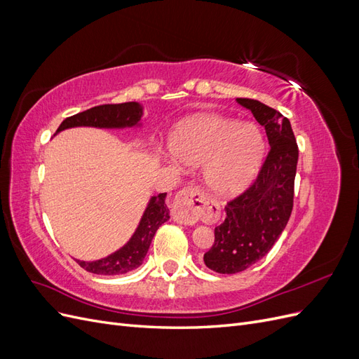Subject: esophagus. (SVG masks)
<instances>
[{
	"instance_id": "1",
	"label": "esophagus",
	"mask_w": 359,
	"mask_h": 359,
	"mask_svg": "<svg viewBox=\"0 0 359 359\" xmlns=\"http://www.w3.org/2000/svg\"><path fill=\"white\" fill-rule=\"evenodd\" d=\"M206 196L198 186H189L182 189L173 202L172 215L173 220L181 224H196L202 212L206 210Z\"/></svg>"
}]
</instances>
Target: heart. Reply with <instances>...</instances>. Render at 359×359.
Segmentation results:
<instances>
[{
    "instance_id": "b5f03b06",
    "label": "heart",
    "mask_w": 359,
    "mask_h": 359,
    "mask_svg": "<svg viewBox=\"0 0 359 359\" xmlns=\"http://www.w3.org/2000/svg\"><path fill=\"white\" fill-rule=\"evenodd\" d=\"M169 149L180 165L202 166L203 181L212 193L231 196L244 190L257 173L265 144L260 130L252 123L199 115L175 127Z\"/></svg>"
}]
</instances>
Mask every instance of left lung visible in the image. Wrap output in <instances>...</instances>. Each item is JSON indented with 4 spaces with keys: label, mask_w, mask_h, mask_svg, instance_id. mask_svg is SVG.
<instances>
[{
    "label": "left lung",
    "mask_w": 359,
    "mask_h": 359,
    "mask_svg": "<svg viewBox=\"0 0 359 359\" xmlns=\"http://www.w3.org/2000/svg\"><path fill=\"white\" fill-rule=\"evenodd\" d=\"M236 102L265 127L271 148L255 182L224 206V220L203 255L205 265L219 274L241 273L273 248L293 208L298 163L297 139L286 116L253 99Z\"/></svg>",
    "instance_id": "left-lung-1"
}]
</instances>
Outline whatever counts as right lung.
I'll return each instance as SVG.
<instances>
[{
    "mask_svg": "<svg viewBox=\"0 0 359 359\" xmlns=\"http://www.w3.org/2000/svg\"><path fill=\"white\" fill-rule=\"evenodd\" d=\"M142 106L136 102L119 104H102L91 107L88 111L76 114L64 119L58 127L57 133L72 127H99V128H124L139 126L142 116ZM166 193L153 196L148 202L147 210L139 222L137 229L128 243L115 253L107 257L85 262L78 260V264L88 273L102 276L126 274L142 265L148 253L151 241L158 227L169 220V210L166 206Z\"/></svg>",
    "mask_w": 359,
    "mask_h": 359,
    "instance_id": "right-lung-1",
    "label": "right lung"
}]
</instances>
